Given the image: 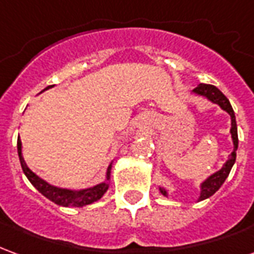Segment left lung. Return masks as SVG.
I'll use <instances>...</instances> for the list:
<instances>
[{
  "mask_svg": "<svg viewBox=\"0 0 254 254\" xmlns=\"http://www.w3.org/2000/svg\"><path fill=\"white\" fill-rule=\"evenodd\" d=\"M191 94L196 96H201L204 99L209 100L213 105H218L223 111H226L230 116V121H231V127H230V134H231V140H233V152L229 155L227 160L224 162L223 166L219 169L218 171H215L213 174L207 177L204 181L200 184V194L197 201L205 200L208 197H211L215 194V191L219 190V188L223 185V182L226 181V178L229 177L231 167L234 166L235 158H237V148H238V132H237V121H235V114L233 107L230 105V100L223 95V92L219 88H216L215 85L211 84L200 83L197 87L190 91ZM159 191L165 197H169V190L163 187H159Z\"/></svg>",
  "mask_w": 254,
  "mask_h": 254,
  "instance_id": "1",
  "label": "left lung"
}]
</instances>
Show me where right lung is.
<instances>
[{"mask_svg": "<svg viewBox=\"0 0 254 254\" xmlns=\"http://www.w3.org/2000/svg\"><path fill=\"white\" fill-rule=\"evenodd\" d=\"M53 85H49L43 91L52 88ZM42 91V92H43ZM17 154H19L20 163H21V169L24 171L25 177L28 178V181L32 184V187L35 188L36 190L42 193L43 196L49 198L50 201L56 202L57 205L67 208H81L92 204V202L100 200L103 194H105L109 185H110V176H111V167H113V162L110 166L107 167L106 171L105 181L96 184L94 187L85 188V189H69V188H60L56 185H52L39 176H36L35 173L28 169V166L25 165L24 159H23V154H21V140L20 136L17 137Z\"/></svg>", "mask_w": 254, "mask_h": 254, "instance_id": "right-lung-1", "label": "right lung"}]
</instances>
